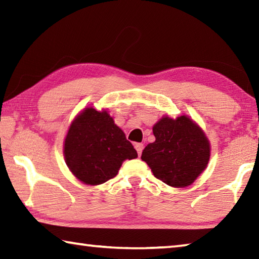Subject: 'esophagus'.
<instances>
[{
    "mask_svg": "<svg viewBox=\"0 0 259 259\" xmlns=\"http://www.w3.org/2000/svg\"><path fill=\"white\" fill-rule=\"evenodd\" d=\"M135 148H136V151H137V153H138V155H142V152H143V150H144V145L142 143H136L135 144Z\"/></svg>",
    "mask_w": 259,
    "mask_h": 259,
    "instance_id": "obj_1",
    "label": "esophagus"
}]
</instances>
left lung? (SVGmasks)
Instances as JSON below:
<instances>
[{
  "label": "left lung",
  "instance_id": "obj_1",
  "mask_svg": "<svg viewBox=\"0 0 259 259\" xmlns=\"http://www.w3.org/2000/svg\"><path fill=\"white\" fill-rule=\"evenodd\" d=\"M155 142L144 148L142 160L166 185L187 187L207 168L210 142L190 116H162L153 125Z\"/></svg>",
  "mask_w": 259,
  "mask_h": 259
}]
</instances>
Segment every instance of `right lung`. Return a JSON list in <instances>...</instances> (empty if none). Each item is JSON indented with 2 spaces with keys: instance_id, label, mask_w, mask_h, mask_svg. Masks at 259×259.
<instances>
[{
  "instance_id": "add662e5",
  "label": "right lung",
  "mask_w": 259,
  "mask_h": 259,
  "mask_svg": "<svg viewBox=\"0 0 259 259\" xmlns=\"http://www.w3.org/2000/svg\"><path fill=\"white\" fill-rule=\"evenodd\" d=\"M138 156L133 144L106 109L85 107L72 121L64 140L69 171L85 185H100L115 177L125 160Z\"/></svg>"
}]
</instances>
